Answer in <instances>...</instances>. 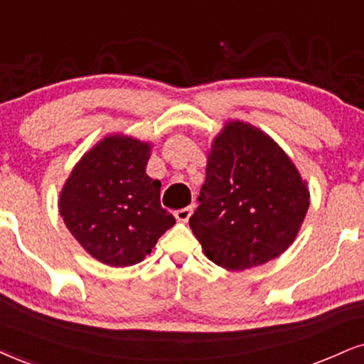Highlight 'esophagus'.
<instances>
[{
  "label": "esophagus",
  "mask_w": 364,
  "mask_h": 364,
  "mask_svg": "<svg viewBox=\"0 0 364 364\" xmlns=\"http://www.w3.org/2000/svg\"><path fill=\"white\" fill-rule=\"evenodd\" d=\"M175 218H177V221L181 223H187L189 221L191 214H192V205H189V208H182V209H177L175 210Z\"/></svg>",
  "instance_id": "esophagus-1"
}]
</instances>
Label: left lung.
I'll use <instances>...</instances> for the list:
<instances>
[{"instance_id": "8db88e82", "label": "left lung", "mask_w": 364, "mask_h": 364, "mask_svg": "<svg viewBox=\"0 0 364 364\" xmlns=\"http://www.w3.org/2000/svg\"><path fill=\"white\" fill-rule=\"evenodd\" d=\"M199 208L189 219L205 257L246 270L289 248L309 209L306 182L268 134L231 121L210 148Z\"/></svg>"}]
</instances>
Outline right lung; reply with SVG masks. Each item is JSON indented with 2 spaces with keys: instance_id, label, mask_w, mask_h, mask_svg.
<instances>
[{
  "instance_id": "add662e5",
  "label": "right lung",
  "mask_w": 364,
  "mask_h": 364,
  "mask_svg": "<svg viewBox=\"0 0 364 364\" xmlns=\"http://www.w3.org/2000/svg\"><path fill=\"white\" fill-rule=\"evenodd\" d=\"M150 145L107 136L75 165L60 194L67 230L91 257L109 267L141 262L175 224L160 204V182L145 173Z\"/></svg>"
}]
</instances>
